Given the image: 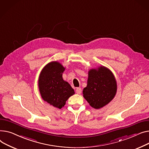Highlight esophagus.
<instances>
[{"label":"esophagus","instance_id":"34e87169","mask_svg":"<svg viewBox=\"0 0 149 149\" xmlns=\"http://www.w3.org/2000/svg\"><path fill=\"white\" fill-rule=\"evenodd\" d=\"M76 93L77 94H80L81 93H82V90L81 88H76Z\"/></svg>","mask_w":149,"mask_h":149}]
</instances>
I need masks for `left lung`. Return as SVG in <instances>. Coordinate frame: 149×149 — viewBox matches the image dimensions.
Masks as SVG:
<instances>
[{
	"label": "left lung",
	"mask_w": 149,
	"mask_h": 149,
	"mask_svg": "<svg viewBox=\"0 0 149 149\" xmlns=\"http://www.w3.org/2000/svg\"><path fill=\"white\" fill-rule=\"evenodd\" d=\"M117 88V82L112 73L107 67L100 66L89 70L83 96L91 107L100 109L113 99Z\"/></svg>",
	"instance_id": "1"
}]
</instances>
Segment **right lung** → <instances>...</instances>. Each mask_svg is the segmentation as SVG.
Listing matches in <instances>:
<instances>
[{"instance_id": "obj_1", "label": "right lung", "mask_w": 149, "mask_h": 149, "mask_svg": "<svg viewBox=\"0 0 149 149\" xmlns=\"http://www.w3.org/2000/svg\"><path fill=\"white\" fill-rule=\"evenodd\" d=\"M64 70L59 63L53 61L43 68L38 79L42 99L59 109L64 107L68 99L74 94L70 85L63 79Z\"/></svg>"}]
</instances>
